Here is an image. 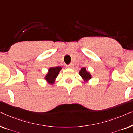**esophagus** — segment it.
<instances>
[{
  "instance_id": "esophagus-1",
  "label": "esophagus",
  "mask_w": 133,
  "mask_h": 133,
  "mask_svg": "<svg viewBox=\"0 0 133 133\" xmlns=\"http://www.w3.org/2000/svg\"><path fill=\"white\" fill-rule=\"evenodd\" d=\"M67 67H68V68L72 69V68H73V67H74V65H73L72 63H71V64L67 65Z\"/></svg>"
}]
</instances>
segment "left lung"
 I'll return each mask as SVG.
<instances>
[{"label": "left lung", "instance_id": "1", "mask_svg": "<svg viewBox=\"0 0 133 133\" xmlns=\"http://www.w3.org/2000/svg\"><path fill=\"white\" fill-rule=\"evenodd\" d=\"M80 76L82 77V78L85 82H88V80L91 79L92 76L88 71H86V68H81L80 71H79Z\"/></svg>", "mask_w": 133, "mask_h": 133}]
</instances>
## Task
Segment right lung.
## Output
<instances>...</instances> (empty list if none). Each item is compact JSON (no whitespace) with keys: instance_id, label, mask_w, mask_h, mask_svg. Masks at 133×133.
I'll return each instance as SVG.
<instances>
[{"instance_id":"obj_1","label":"right lung","mask_w":133,"mask_h":133,"mask_svg":"<svg viewBox=\"0 0 133 133\" xmlns=\"http://www.w3.org/2000/svg\"><path fill=\"white\" fill-rule=\"evenodd\" d=\"M62 69L61 66L51 67L49 69L47 74L45 77V79L49 84H53L55 82V80L58 76L59 72Z\"/></svg>"}]
</instances>
